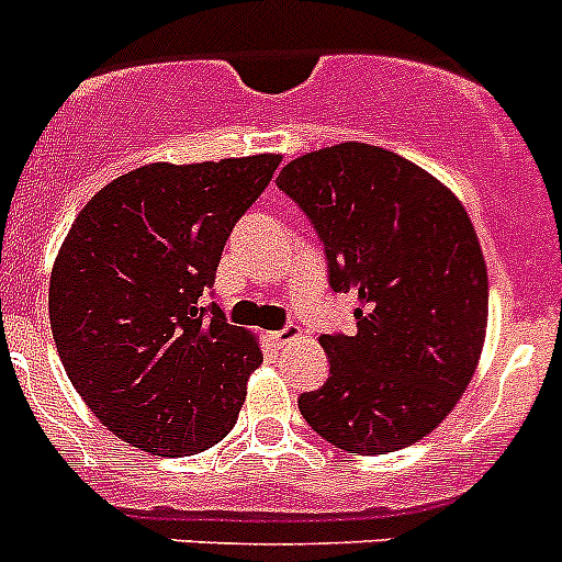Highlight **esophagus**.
I'll use <instances>...</instances> for the list:
<instances>
[{
	"label": "esophagus",
	"mask_w": 562,
	"mask_h": 562,
	"mask_svg": "<svg viewBox=\"0 0 562 562\" xmlns=\"http://www.w3.org/2000/svg\"><path fill=\"white\" fill-rule=\"evenodd\" d=\"M267 337H270L272 345H278V348H284V345H290L292 339L301 337V328H297V326H286V328H281V331H270V334H267Z\"/></svg>",
	"instance_id": "1"
}]
</instances>
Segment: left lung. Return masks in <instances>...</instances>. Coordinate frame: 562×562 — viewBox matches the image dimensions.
<instances>
[{"label": "left lung", "instance_id": "obj_1", "mask_svg": "<svg viewBox=\"0 0 562 562\" xmlns=\"http://www.w3.org/2000/svg\"><path fill=\"white\" fill-rule=\"evenodd\" d=\"M326 245L328 284L357 292L359 331L323 334L326 384L297 398L348 454L418 442L457 406L487 331V267L449 187L384 147L345 142L278 175Z\"/></svg>", "mask_w": 562, "mask_h": 562}]
</instances>
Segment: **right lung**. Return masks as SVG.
Segmentation results:
<instances>
[{
  "label": "right lung",
  "mask_w": 562,
  "mask_h": 562,
  "mask_svg": "<svg viewBox=\"0 0 562 562\" xmlns=\"http://www.w3.org/2000/svg\"><path fill=\"white\" fill-rule=\"evenodd\" d=\"M281 156L147 164L82 205L49 278V326L71 387L102 426L156 457L234 429L259 339L200 306L225 239Z\"/></svg>",
  "instance_id": "1"
}]
</instances>
